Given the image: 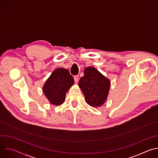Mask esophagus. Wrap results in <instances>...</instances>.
I'll return each mask as SVG.
<instances>
[{
  "label": "esophagus",
  "instance_id": "obj_1",
  "mask_svg": "<svg viewBox=\"0 0 158 158\" xmlns=\"http://www.w3.org/2000/svg\"><path fill=\"white\" fill-rule=\"evenodd\" d=\"M74 79L75 82L77 84L78 82V81H79V76H75L74 77Z\"/></svg>",
  "mask_w": 158,
  "mask_h": 158
}]
</instances>
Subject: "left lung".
Segmentation results:
<instances>
[{
    "label": "left lung",
    "mask_w": 158,
    "mask_h": 158,
    "mask_svg": "<svg viewBox=\"0 0 158 158\" xmlns=\"http://www.w3.org/2000/svg\"><path fill=\"white\" fill-rule=\"evenodd\" d=\"M84 75L79 82L86 102L93 107L102 106L107 99L110 82L93 67L84 69Z\"/></svg>",
    "instance_id": "1"
}]
</instances>
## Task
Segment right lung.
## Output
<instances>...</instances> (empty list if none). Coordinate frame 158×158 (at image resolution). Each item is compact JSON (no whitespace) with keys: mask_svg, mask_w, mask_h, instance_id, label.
I'll return each mask as SVG.
<instances>
[{"mask_svg":"<svg viewBox=\"0 0 158 158\" xmlns=\"http://www.w3.org/2000/svg\"><path fill=\"white\" fill-rule=\"evenodd\" d=\"M74 83V78L68 70L58 68L44 84L43 93L51 104L59 106L64 102L66 93Z\"/></svg>","mask_w":158,"mask_h":158,"instance_id":"right-lung-1","label":"right lung"}]
</instances>
